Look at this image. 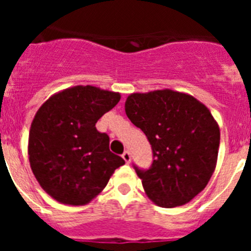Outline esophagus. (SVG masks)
<instances>
[{"mask_svg": "<svg viewBox=\"0 0 251 251\" xmlns=\"http://www.w3.org/2000/svg\"><path fill=\"white\" fill-rule=\"evenodd\" d=\"M122 157H123V159L126 161V163H130V159H132V157H130V153L128 152V151H126V152L122 154Z\"/></svg>", "mask_w": 251, "mask_h": 251, "instance_id": "1", "label": "esophagus"}]
</instances>
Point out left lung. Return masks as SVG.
<instances>
[{
  "instance_id": "8db88e82",
  "label": "left lung",
  "mask_w": 251,
  "mask_h": 251,
  "mask_svg": "<svg viewBox=\"0 0 251 251\" xmlns=\"http://www.w3.org/2000/svg\"><path fill=\"white\" fill-rule=\"evenodd\" d=\"M124 106L152 146V167H134L148 199L166 208L190 202L216 168L220 128L211 112L192 95L172 89L132 93Z\"/></svg>"
}]
</instances>
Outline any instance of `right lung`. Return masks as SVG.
<instances>
[{"label": "right lung", "mask_w": 251, "mask_h": 251, "mask_svg": "<svg viewBox=\"0 0 251 251\" xmlns=\"http://www.w3.org/2000/svg\"><path fill=\"white\" fill-rule=\"evenodd\" d=\"M121 94L93 85L60 90L40 106L28 134V161L44 191L64 205L83 206L98 196L126 162L109 151L95 123Z\"/></svg>", "instance_id": "obj_1"}]
</instances>
